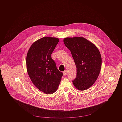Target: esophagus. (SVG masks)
I'll list each match as a JSON object with an SVG mask.
<instances>
[{
    "instance_id": "34e87169",
    "label": "esophagus",
    "mask_w": 122,
    "mask_h": 122,
    "mask_svg": "<svg viewBox=\"0 0 122 122\" xmlns=\"http://www.w3.org/2000/svg\"><path fill=\"white\" fill-rule=\"evenodd\" d=\"M63 75L64 76H66L67 74V73H68V71L67 70H65V71H64L63 72Z\"/></svg>"
}]
</instances>
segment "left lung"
I'll return each instance as SVG.
<instances>
[{"instance_id": "left-lung-1", "label": "left lung", "mask_w": 122, "mask_h": 122, "mask_svg": "<svg viewBox=\"0 0 122 122\" xmlns=\"http://www.w3.org/2000/svg\"><path fill=\"white\" fill-rule=\"evenodd\" d=\"M64 43L71 52L76 68V76L72 81L78 90H86L97 79L102 66V57L92 43L82 37H67Z\"/></svg>"}]
</instances>
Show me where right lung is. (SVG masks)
I'll use <instances>...</instances> for the list:
<instances>
[{"label":"right lung","mask_w":122,"mask_h":122,"mask_svg":"<svg viewBox=\"0 0 122 122\" xmlns=\"http://www.w3.org/2000/svg\"><path fill=\"white\" fill-rule=\"evenodd\" d=\"M59 41L57 38L44 37L31 45L27 55L29 76L35 86L46 94L56 92L63 76L51 57Z\"/></svg>","instance_id":"add662e5"}]
</instances>
